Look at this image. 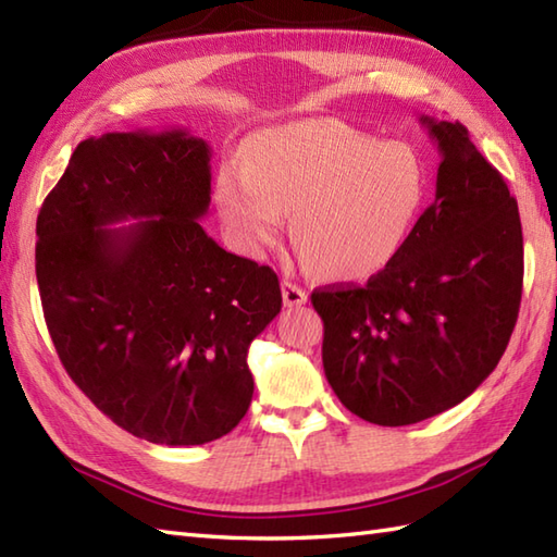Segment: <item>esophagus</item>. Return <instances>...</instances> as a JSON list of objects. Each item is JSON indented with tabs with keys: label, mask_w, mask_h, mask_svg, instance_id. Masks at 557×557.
I'll use <instances>...</instances> for the list:
<instances>
[{
	"label": "esophagus",
	"mask_w": 557,
	"mask_h": 557,
	"mask_svg": "<svg viewBox=\"0 0 557 557\" xmlns=\"http://www.w3.org/2000/svg\"><path fill=\"white\" fill-rule=\"evenodd\" d=\"M306 292L299 287V285H294V282H289V280H282V301H285V306H301V304H306Z\"/></svg>",
	"instance_id": "obj_1"
}]
</instances>
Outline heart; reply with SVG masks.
I'll list each match as a JSON object with an SVG mask.
<instances>
[{
    "instance_id": "1",
    "label": "heart",
    "mask_w": 557,
    "mask_h": 557,
    "mask_svg": "<svg viewBox=\"0 0 557 557\" xmlns=\"http://www.w3.org/2000/svg\"><path fill=\"white\" fill-rule=\"evenodd\" d=\"M425 174L417 150L342 122L256 134L244 160L222 162L215 203L232 246L258 258L292 215V242L311 272L371 277L393 263L419 218Z\"/></svg>"
}]
</instances>
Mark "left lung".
I'll use <instances>...</instances> for the list:
<instances>
[{
  "mask_svg": "<svg viewBox=\"0 0 557 557\" xmlns=\"http://www.w3.org/2000/svg\"><path fill=\"white\" fill-rule=\"evenodd\" d=\"M441 152L435 200L363 287L315 289L323 369L351 413L409 425L459 405L498 366L522 301L517 200L459 122L419 120Z\"/></svg>",
  "mask_w": 557,
  "mask_h": 557,
  "instance_id": "8db88e82",
  "label": "left lung"
}]
</instances>
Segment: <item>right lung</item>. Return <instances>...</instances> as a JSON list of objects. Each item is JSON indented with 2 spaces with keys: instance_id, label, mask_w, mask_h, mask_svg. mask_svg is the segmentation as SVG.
<instances>
[{
  "instance_id": "obj_1",
  "label": "right lung",
  "mask_w": 557,
  "mask_h": 557,
  "mask_svg": "<svg viewBox=\"0 0 557 557\" xmlns=\"http://www.w3.org/2000/svg\"><path fill=\"white\" fill-rule=\"evenodd\" d=\"M210 158L188 128L88 138L35 224L66 373L104 417L158 445H203L244 419L248 347L282 309L275 272L200 227ZM126 219L139 222L109 227Z\"/></svg>"
}]
</instances>
